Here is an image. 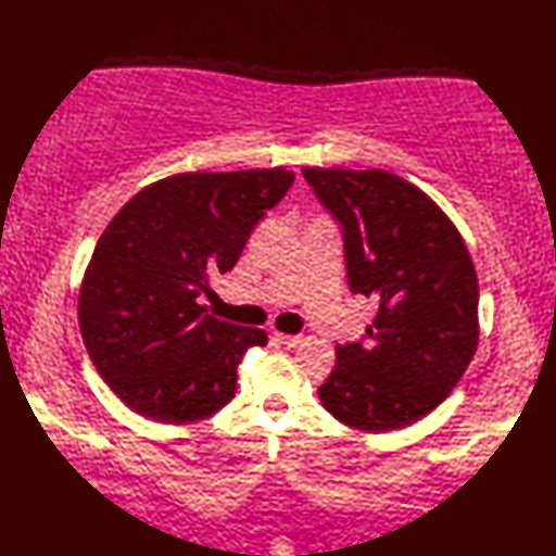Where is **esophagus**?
<instances>
[{
	"mask_svg": "<svg viewBox=\"0 0 556 556\" xmlns=\"http://www.w3.org/2000/svg\"><path fill=\"white\" fill-rule=\"evenodd\" d=\"M275 339L279 341L281 346H287V349H296V346H301L303 344V337L301 334H275Z\"/></svg>",
	"mask_w": 556,
	"mask_h": 556,
	"instance_id": "1",
	"label": "esophagus"
}]
</instances>
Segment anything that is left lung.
I'll return each instance as SVG.
<instances>
[{
	"label": "left lung",
	"mask_w": 556,
	"mask_h": 556,
	"mask_svg": "<svg viewBox=\"0 0 556 556\" xmlns=\"http://www.w3.org/2000/svg\"><path fill=\"white\" fill-rule=\"evenodd\" d=\"M303 176L344 229L351 291L380 305L361 341L337 346L317 394L349 428L401 430L442 404L478 349L473 260L440 205L396 174Z\"/></svg>",
	"instance_id": "obj_1"
}]
</instances>
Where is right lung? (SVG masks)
Here are the masks:
<instances>
[{"instance_id": "right-lung-1", "label": "right lung", "mask_w": 556, "mask_h": 556, "mask_svg": "<svg viewBox=\"0 0 556 556\" xmlns=\"http://www.w3.org/2000/svg\"><path fill=\"white\" fill-rule=\"evenodd\" d=\"M291 184L285 167L174 174L138 191L102 231L78 325L100 377L138 416L184 425L233 399L243 353L267 334L217 320L198 299Z\"/></svg>"}]
</instances>
